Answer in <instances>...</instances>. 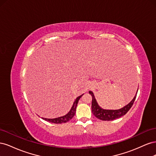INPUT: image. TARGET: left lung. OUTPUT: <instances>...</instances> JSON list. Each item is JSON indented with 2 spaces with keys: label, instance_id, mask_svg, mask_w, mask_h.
Segmentation results:
<instances>
[{
  "label": "left lung",
  "instance_id": "left-lung-1",
  "mask_svg": "<svg viewBox=\"0 0 156 156\" xmlns=\"http://www.w3.org/2000/svg\"><path fill=\"white\" fill-rule=\"evenodd\" d=\"M89 94H90L92 98V112L96 118L98 119L105 121H110L115 120L116 119L125 115L126 113L129 111L131 107L133 106V103L135 100V98L136 95L134 97L129 104H127L126 106L124 107L123 108H120V109L118 110H105L103 109L100 106L98 105V103L96 100L95 97L94 96V94L92 92L89 91ZM137 94V92H136Z\"/></svg>",
  "mask_w": 156,
  "mask_h": 156
}]
</instances>
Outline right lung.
I'll list each match as a JSON object with an SVG mask.
<instances>
[{"mask_svg":"<svg viewBox=\"0 0 156 156\" xmlns=\"http://www.w3.org/2000/svg\"><path fill=\"white\" fill-rule=\"evenodd\" d=\"M83 95V94H82L81 96H80L77 98V99L75 100V101L73 103V105L72 108H71V110L69 111V112L68 113L67 115H66L64 116H61V117H58V118H56V119H44V118H42V119L46 121H48L49 122H51V123H54V124H62V123H66V122H68L74 116V115L75 114V111H76V107L77 105L78 101L79 100V99L81 98V96Z\"/></svg>","mask_w":156,"mask_h":156,"instance_id":"add662e5","label":"right lung"}]
</instances>
